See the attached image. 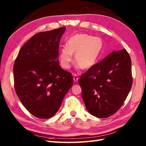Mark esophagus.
Returning <instances> with one entry per match:
<instances>
[{"label":"esophagus","instance_id":"obj_1","mask_svg":"<svg viewBox=\"0 0 146 146\" xmlns=\"http://www.w3.org/2000/svg\"><path fill=\"white\" fill-rule=\"evenodd\" d=\"M78 77L77 76V75L74 74V81L75 82H78Z\"/></svg>","mask_w":146,"mask_h":146}]
</instances>
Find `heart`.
Here are the masks:
<instances>
[{
    "mask_svg": "<svg viewBox=\"0 0 146 146\" xmlns=\"http://www.w3.org/2000/svg\"><path fill=\"white\" fill-rule=\"evenodd\" d=\"M68 48H61L60 60L62 67L68 69L75 54V62L84 70L92 68L98 62L104 49L102 39L86 33H77L68 38Z\"/></svg>",
    "mask_w": 146,
    "mask_h": 146,
    "instance_id": "b5f03b06",
    "label": "heart"
}]
</instances>
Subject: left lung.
Instances as JSON below:
<instances>
[{
  "mask_svg": "<svg viewBox=\"0 0 146 146\" xmlns=\"http://www.w3.org/2000/svg\"><path fill=\"white\" fill-rule=\"evenodd\" d=\"M132 83L131 61L125 49L113 51L78 79L86 110L99 118L108 117L118 111Z\"/></svg>",
  "mask_w": 146,
  "mask_h": 146,
  "instance_id": "1",
  "label": "left lung"
}]
</instances>
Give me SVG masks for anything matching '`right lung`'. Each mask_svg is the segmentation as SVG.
Instances as JSON below:
<instances>
[{
    "label": "right lung",
    "mask_w": 146,
    "mask_h": 146,
    "mask_svg": "<svg viewBox=\"0 0 146 146\" xmlns=\"http://www.w3.org/2000/svg\"><path fill=\"white\" fill-rule=\"evenodd\" d=\"M66 28L35 34L21 48L13 74L21 103L35 117L48 119L58 111L73 85L71 74L61 69L58 50Z\"/></svg>",
    "instance_id": "right-lung-1"
}]
</instances>
